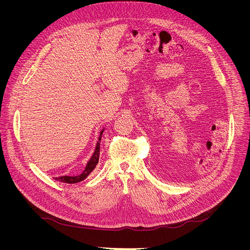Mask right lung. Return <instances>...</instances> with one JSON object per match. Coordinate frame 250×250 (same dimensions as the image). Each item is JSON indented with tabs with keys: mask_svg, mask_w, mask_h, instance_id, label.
<instances>
[{
	"mask_svg": "<svg viewBox=\"0 0 250 250\" xmlns=\"http://www.w3.org/2000/svg\"><path fill=\"white\" fill-rule=\"evenodd\" d=\"M102 132H103V130L100 133L99 141L97 142L95 152H94L92 158H90V160L88 161L84 171H83L81 174H79V175H77V176H59V177H55L54 179L60 181V183H66V184H76V183H79V181H81L83 179H85L89 175V174L93 172V170L96 168L98 162H99L100 142H101V138H102Z\"/></svg>",
	"mask_w": 250,
	"mask_h": 250,
	"instance_id": "obj_1",
	"label": "right lung"
}]
</instances>
